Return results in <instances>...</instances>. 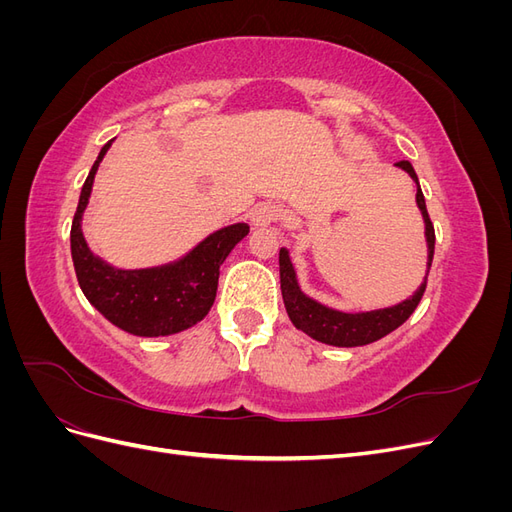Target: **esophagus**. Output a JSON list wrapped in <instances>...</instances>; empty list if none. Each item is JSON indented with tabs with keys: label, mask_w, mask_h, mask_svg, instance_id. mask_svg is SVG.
I'll return each mask as SVG.
<instances>
[{
	"label": "esophagus",
	"mask_w": 512,
	"mask_h": 512,
	"mask_svg": "<svg viewBox=\"0 0 512 512\" xmlns=\"http://www.w3.org/2000/svg\"><path fill=\"white\" fill-rule=\"evenodd\" d=\"M280 218H282V209L275 205H258L250 215L254 228H269Z\"/></svg>",
	"instance_id": "1"
}]
</instances>
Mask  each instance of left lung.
<instances>
[{
	"label": "left lung",
	"mask_w": 512,
	"mask_h": 512,
	"mask_svg": "<svg viewBox=\"0 0 512 512\" xmlns=\"http://www.w3.org/2000/svg\"><path fill=\"white\" fill-rule=\"evenodd\" d=\"M397 168L406 170L410 179L416 183V207L423 215L425 224V243H427V271L421 286H418L408 299L399 301L391 307H380V309H369V312H342V309H335L316 301L314 297L303 292L297 269L292 265L290 252L286 247L280 250V284H282V297L290 322L309 335L320 344H329L337 348H356V346H367L374 344L384 335L393 333L399 329L412 314L414 309L421 303L425 288H427V277L433 262V250H436V232H433V224L429 220L425 196L421 190V183L414 173L410 162H397Z\"/></svg>",
	"instance_id": "1"
}]
</instances>
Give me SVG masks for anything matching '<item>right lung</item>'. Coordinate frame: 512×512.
I'll return each mask as SVG.
<instances>
[{
    "mask_svg": "<svg viewBox=\"0 0 512 512\" xmlns=\"http://www.w3.org/2000/svg\"><path fill=\"white\" fill-rule=\"evenodd\" d=\"M113 141H108L83 183L76 207L70 250L76 280L87 301L121 331L138 337H166L194 327L203 320L218 292L220 267L250 226L239 222L211 232L188 254L156 267L121 269L89 250L83 235V215L91 188Z\"/></svg>",
    "mask_w": 512,
    "mask_h": 512,
    "instance_id": "right-lung-1",
    "label": "right lung"
}]
</instances>
